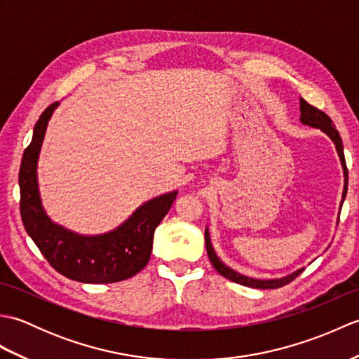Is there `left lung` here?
I'll use <instances>...</instances> for the list:
<instances>
[{"label": "left lung", "mask_w": 359, "mask_h": 359, "mask_svg": "<svg viewBox=\"0 0 359 359\" xmlns=\"http://www.w3.org/2000/svg\"><path fill=\"white\" fill-rule=\"evenodd\" d=\"M299 109H301V116H299L301 123L306 125V126H310V128L321 129V131L333 142L334 148H337L338 157L341 160L342 172H344V188H342V197H341V205H339V208H342V203H344L346 196H347L348 171H347V166H346L344 147H342L341 135L337 131V128H334L332 118L327 116V114H324L323 111L316 109L315 106L309 104L306 100H304V98H299ZM338 222H339V216H338ZM205 245H207V253H208L210 261H211L212 266H215V269L217 270V273L222 274L224 278L236 282V284H241V285H245V287H251V288H279V287L287 285L288 282H292L294 278L299 276V274L304 271V266H302V269H297L296 271L285 274V276H280V278H271V279L251 278V276H247V274H242L239 271L233 270L231 266H228L224 261H220V257L217 256L216 250L211 243L208 226H205Z\"/></svg>", "instance_id": "1"}]
</instances>
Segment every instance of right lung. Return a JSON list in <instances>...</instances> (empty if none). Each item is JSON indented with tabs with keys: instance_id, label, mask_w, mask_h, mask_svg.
Returning a JSON list of instances; mask_svg holds the SVG:
<instances>
[{
	"instance_id": "add662e5",
	"label": "right lung",
	"mask_w": 359,
	"mask_h": 359,
	"mask_svg": "<svg viewBox=\"0 0 359 359\" xmlns=\"http://www.w3.org/2000/svg\"><path fill=\"white\" fill-rule=\"evenodd\" d=\"M58 104L44 109L34 128L32 142L22 154L18 175L22 225L48 262L66 278L83 284H112L133 278L148 264L156 228L179 191L152 197L125 222L102 234H80L53 222L41 202L38 158L48 123Z\"/></svg>"
}]
</instances>
